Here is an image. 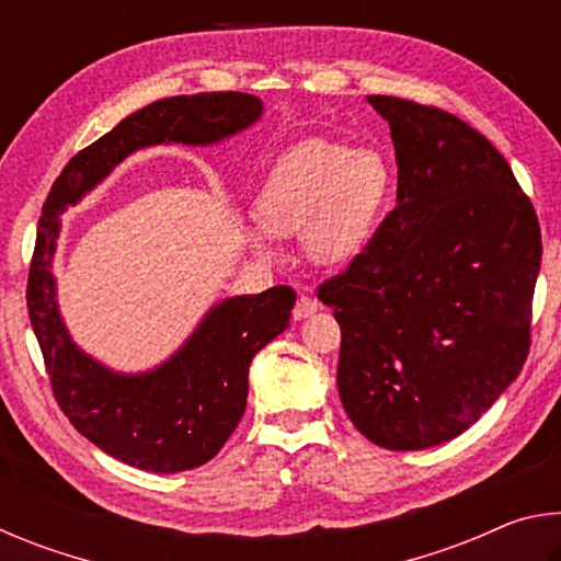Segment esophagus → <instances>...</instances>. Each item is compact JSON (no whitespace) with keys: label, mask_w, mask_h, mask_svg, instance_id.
Instances as JSON below:
<instances>
[{"label":"esophagus","mask_w":561,"mask_h":561,"mask_svg":"<svg viewBox=\"0 0 561 561\" xmlns=\"http://www.w3.org/2000/svg\"><path fill=\"white\" fill-rule=\"evenodd\" d=\"M317 309H319V301L311 297V294H301V297L297 299V304H294L291 317L294 319H307L311 314H317Z\"/></svg>","instance_id":"obj_1"}]
</instances>
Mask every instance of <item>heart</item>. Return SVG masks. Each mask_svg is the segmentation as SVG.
<instances>
[{"label": "heart", "instance_id": "heart-1", "mask_svg": "<svg viewBox=\"0 0 561 561\" xmlns=\"http://www.w3.org/2000/svg\"><path fill=\"white\" fill-rule=\"evenodd\" d=\"M391 193V170L374 150L304 140L287 150L257 195V220L274 234H297L321 264L354 260L371 240ZM252 242L267 247L262 230Z\"/></svg>", "mask_w": 561, "mask_h": 561}]
</instances>
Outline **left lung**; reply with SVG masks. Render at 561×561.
Masks as SVG:
<instances>
[{
  "mask_svg": "<svg viewBox=\"0 0 561 561\" xmlns=\"http://www.w3.org/2000/svg\"><path fill=\"white\" fill-rule=\"evenodd\" d=\"M391 126L398 205L317 287L341 327L339 396L388 450L468 431L531 344L542 232L505 156L453 113L368 96Z\"/></svg>",
  "mask_w": 561,
  "mask_h": 561,
  "instance_id": "left-lung-1",
  "label": "left lung"
}]
</instances>
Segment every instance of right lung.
I'll use <instances>...</instances> for the list:
<instances>
[{
	"label": "right lung",
	"mask_w": 561,
	"mask_h": 561,
	"mask_svg": "<svg viewBox=\"0 0 561 561\" xmlns=\"http://www.w3.org/2000/svg\"><path fill=\"white\" fill-rule=\"evenodd\" d=\"M260 113L262 101L240 91L153 101L79 150L54 180L44 203L26 282V309L51 393L83 438L133 468L193 470L222 450L242 421L252 358L289 327L297 294L279 284L254 297L227 299L165 366L146 376L111 374L71 344L56 309L51 257L59 215L133 150L165 140L215 144L250 126Z\"/></svg>",
	"instance_id": "1"
}]
</instances>
